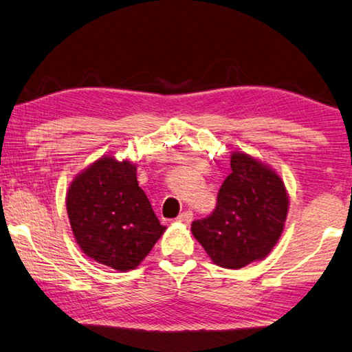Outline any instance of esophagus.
Here are the masks:
<instances>
[{"instance_id": "1", "label": "esophagus", "mask_w": 352, "mask_h": 352, "mask_svg": "<svg viewBox=\"0 0 352 352\" xmlns=\"http://www.w3.org/2000/svg\"><path fill=\"white\" fill-rule=\"evenodd\" d=\"M192 219H194V214L190 212V210H184V212H182L177 217V221L183 223V225H189V223L192 221Z\"/></svg>"}]
</instances>
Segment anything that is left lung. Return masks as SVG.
Wrapping results in <instances>:
<instances>
[{
	"mask_svg": "<svg viewBox=\"0 0 352 352\" xmlns=\"http://www.w3.org/2000/svg\"><path fill=\"white\" fill-rule=\"evenodd\" d=\"M231 169L214 212L192 221L190 231L217 266L240 270L263 260L277 245L289 195L276 169L246 152H232Z\"/></svg>",
	"mask_w": 352,
	"mask_h": 352,
	"instance_id": "obj_1",
	"label": "left lung"
}]
</instances>
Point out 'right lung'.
I'll return each instance as SVG.
<instances>
[{"instance_id": "add662e5", "label": "right lung", "mask_w": 352, "mask_h": 352, "mask_svg": "<svg viewBox=\"0 0 352 352\" xmlns=\"http://www.w3.org/2000/svg\"><path fill=\"white\" fill-rule=\"evenodd\" d=\"M66 209L81 251L121 272L135 270L166 231L138 186L137 166L111 154L74 177Z\"/></svg>"}]
</instances>
